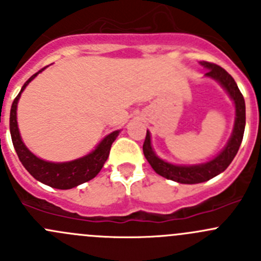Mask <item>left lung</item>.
<instances>
[{
    "label": "left lung",
    "mask_w": 261,
    "mask_h": 261,
    "mask_svg": "<svg viewBox=\"0 0 261 261\" xmlns=\"http://www.w3.org/2000/svg\"><path fill=\"white\" fill-rule=\"evenodd\" d=\"M202 65L207 68V77H211L213 80H217L225 87L226 91L231 96V98L235 102L236 107V120H235V127H233L232 136H231L230 141H228L227 146L211 162L206 163V164L201 165H192V167H180V165H173L169 163L164 162V160L159 159L155 155L154 150H152L151 144H150V134L146 131L145 141L143 145V151L145 155L146 160L149 164L151 165L152 169L162 177L167 178V179L175 180L178 183L183 184H196L206 181L211 178L216 177L217 174L222 173L231 162L233 160L235 155L238 154L239 147L241 145V141L244 138L245 131V99L243 93L239 89L238 84L235 80L226 72L223 68L220 65L215 64V63L203 62L201 63Z\"/></svg>",
    "instance_id": "8db88e82"
}]
</instances>
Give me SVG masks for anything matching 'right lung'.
<instances>
[{"instance_id":"1","label":"right lung","mask_w":261,"mask_h":261,"mask_svg":"<svg viewBox=\"0 0 261 261\" xmlns=\"http://www.w3.org/2000/svg\"><path fill=\"white\" fill-rule=\"evenodd\" d=\"M43 69L36 72L35 74L31 75L25 82L20 93L17 94L16 98L12 102L11 112H10V133H11L12 144H14V147L16 150L20 162L22 163L26 170L35 179L46 184V186L53 187V188L70 189L73 187H77L82 183H86V181L93 179L98 174L99 170L103 167L105 162L109 158L110 149H111V145L115 141V139L117 138L118 131H114L109 136H106L93 152H91L87 156L81 158V159L73 160V162L49 163L45 162V160L39 159L33 152L29 151L28 147L23 145L22 140L20 138V133H18L16 121L17 101L21 96V92L25 89V87Z\"/></svg>"}]
</instances>
